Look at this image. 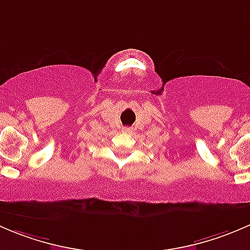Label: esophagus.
I'll return each mask as SVG.
<instances>
[{
  "label": "esophagus",
  "instance_id": "obj_1",
  "mask_svg": "<svg viewBox=\"0 0 250 250\" xmlns=\"http://www.w3.org/2000/svg\"><path fill=\"white\" fill-rule=\"evenodd\" d=\"M122 130L125 133H132V128H123Z\"/></svg>",
  "mask_w": 250,
  "mask_h": 250
}]
</instances>
